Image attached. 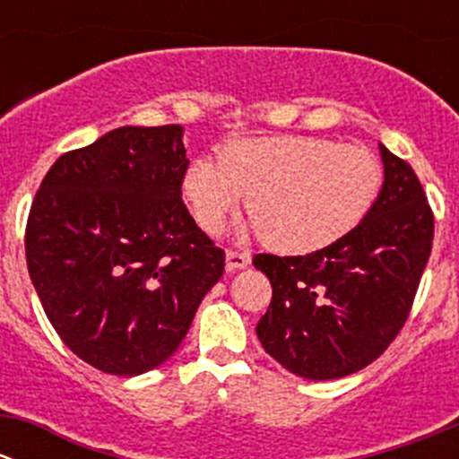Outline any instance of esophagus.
<instances>
[{
	"label": "esophagus",
	"mask_w": 459,
	"mask_h": 459,
	"mask_svg": "<svg viewBox=\"0 0 459 459\" xmlns=\"http://www.w3.org/2000/svg\"><path fill=\"white\" fill-rule=\"evenodd\" d=\"M248 264H251V253L247 251L226 253V268H229V271H239V268H247Z\"/></svg>",
	"instance_id": "34e87169"
}]
</instances>
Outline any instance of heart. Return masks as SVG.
<instances>
[{
    "instance_id": "1",
    "label": "heart",
    "mask_w": 459,
    "mask_h": 459,
    "mask_svg": "<svg viewBox=\"0 0 459 459\" xmlns=\"http://www.w3.org/2000/svg\"><path fill=\"white\" fill-rule=\"evenodd\" d=\"M384 170L358 143L324 137L233 140L220 160L197 157L182 195L206 233H217L247 197L253 230L281 253H313L346 238L377 202Z\"/></svg>"
}]
</instances>
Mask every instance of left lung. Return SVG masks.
<instances>
[{
  "label": "left lung",
  "mask_w": 459,
  "mask_h": 459,
  "mask_svg": "<svg viewBox=\"0 0 459 459\" xmlns=\"http://www.w3.org/2000/svg\"><path fill=\"white\" fill-rule=\"evenodd\" d=\"M384 184L368 215L308 255L253 257L271 280L264 351L307 379L358 373L404 326L433 247V211L415 170L379 143Z\"/></svg>",
  "instance_id": "obj_1"
}]
</instances>
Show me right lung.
<instances>
[{"label":"right lung","mask_w":459,"mask_h":459,"mask_svg":"<svg viewBox=\"0 0 459 459\" xmlns=\"http://www.w3.org/2000/svg\"><path fill=\"white\" fill-rule=\"evenodd\" d=\"M184 128L122 126L50 166L26 224V264L64 344L110 375L164 364L224 273L182 202Z\"/></svg>","instance_id":"1"}]
</instances>
